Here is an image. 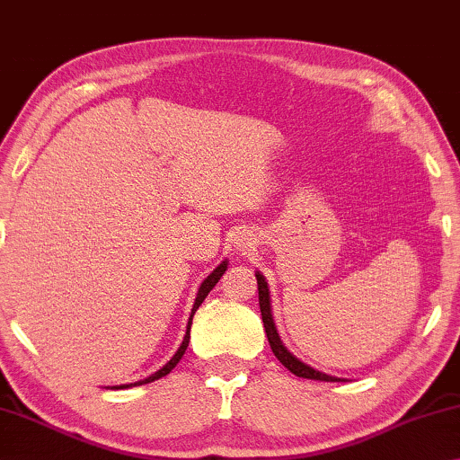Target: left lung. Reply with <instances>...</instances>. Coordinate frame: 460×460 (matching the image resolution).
I'll list each match as a JSON object with an SVG mask.
<instances>
[{
	"label": "left lung",
	"instance_id": "1",
	"mask_svg": "<svg viewBox=\"0 0 460 460\" xmlns=\"http://www.w3.org/2000/svg\"><path fill=\"white\" fill-rule=\"evenodd\" d=\"M256 283H259V305H261V315L264 323V332H267L270 349L275 353L277 359L283 364L288 372H293L299 377H307V380H321V382H340V377L327 376L323 372H317V369L309 367L303 364L301 359H296L293 353H288L283 343H280V337L277 333V327L272 323V313H270V296H269V287L264 283V277L261 272H256Z\"/></svg>",
	"mask_w": 460,
	"mask_h": 460
}]
</instances>
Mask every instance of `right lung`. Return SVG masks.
I'll list each match as a JSON object with an SVG mask.
<instances>
[{"label":"right lung","instance_id":"add662e5","mask_svg":"<svg viewBox=\"0 0 460 460\" xmlns=\"http://www.w3.org/2000/svg\"><path fill=\"white\" fill-rule=\"evenodd\" d=\"M228 269V262H222V264H217L216 267V270L212 272V275H209L204 283H201V287H199V291H198V296H196V303H193V309H191V315H190V321H188V332H185V337H183V341H181V345H180V349L175 351V356L167 361V364L159 369V372H155L153 376H149V377H145V380H141V382H135V384H123V385H112V390H123V388H133V385H141V384H149V382H155V380H159V377H164V376H167L169 372H172V369L180 364V359H181V356L185 353V349H188V343H190V329H191V317H193V313L198 311V307L201 303H204V299L208 296V293L212 291V288L216 287V283L217 280L222 279V275H224V270Z\"/></svg>","mask_w":460,"mask_h":460}]
</instances>
